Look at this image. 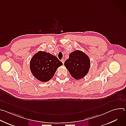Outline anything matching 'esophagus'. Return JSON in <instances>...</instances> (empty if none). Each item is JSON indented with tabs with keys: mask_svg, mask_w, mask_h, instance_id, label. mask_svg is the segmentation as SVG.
Listing matches in <instances>:
<instances>
[{
	"mask_svg": "<svg viewBox=\"0 0 126 126\" xmlns=\"http://www.w3.org/2000/svg\"><path fill=\"white\" fill-rule=\"evenodd\" d=\"M61 62H62L63 63V64H64V62H65L64 59H62V60H61Z\"/></svg>",
	"mask_w": 126,
	"mask_h": 126,
	"instance_id": "1",
	"label": "esophagus"
}]
</instances>
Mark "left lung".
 Instances as JSON below:
<instances>
[{
    "instance_id": "obj_1",
    "label": "left lung",
    "mask_w": 126,
    "mask_h": 126,
    "mask_svg": "<svg viewBox=\"0 0 126 126\" xmlns=\"http://www.w3.org/2000/svg\"><path fill=\"white\" fill-rule=\"evenodd\" d=\"M64 65L71 75L74 79L79 80L87 74L90 67V61L84 52L76 50L70 54Z\"/></svg>"
}]
</instances>
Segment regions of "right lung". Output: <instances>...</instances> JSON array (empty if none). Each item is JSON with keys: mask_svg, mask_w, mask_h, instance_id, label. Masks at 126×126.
<instances>
[{"mask_svg": "<svg viewBox=\"0 0 126 126\" xmlns=\"http://www.w3.org/2000/svg\"><path fill=\"white\" fill-rule=\"evenodd\" d=\"M62 63L49 53L39 51L30 61V68L32 74L38 80L47 82L54 75L57 68Z\"/></svg>", "mask_w": 126, "mask_h": 126, "instance_id": "right-lung-1", "label": "right lung"}]
</instances>
